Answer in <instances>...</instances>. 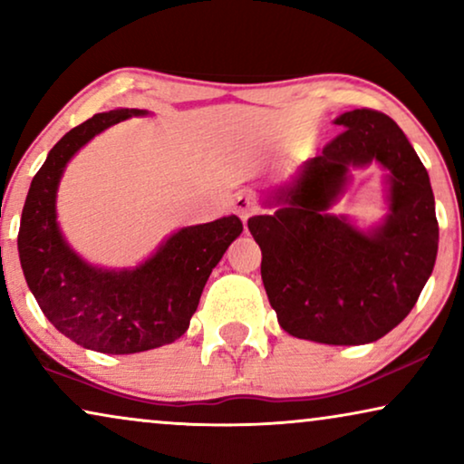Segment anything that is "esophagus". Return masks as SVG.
Instances as JSON below:
<instances>
[{
	"mask_svg": "<svg viewBox=\"0 0 464 464\" xmlns=\"http://www.w3.org/2000/svg\"><path fill=\"white\" fill-rule=\"evenodd\" d=\"M234 211L243 221H246L251 218L253 213L257 211V200L253 194H246V192H240L237 198H234Z\"/></svg>",
	"mask_w": 464,
	"mask_h": 464,
	"instance_id": "1",
	"label": "esophagus"
}]
</instances>
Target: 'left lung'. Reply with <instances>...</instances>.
Listing matches in <instances>:
<instances>
[{
    "instance_id": "obj_1",
    "label": "left lung",
    "mask_w": 464,
    "mask_h": 464,
    "mask_svg": "<svg viewBox=\"0 0 464 464\" xmlns=\"http://www.w3.org/2000/svg\"><path fill=\"white\" fill-rule=\"evenodd\" d=\"M323 154L278 194L275 215L249 219L262 281L285 332L351 346L376 342L418 302L435 266L440 226L429 173L403 130L376 110L342 113ZM390 169L392 215L372 235L325 214L351 166Z\"/></svg>"
}]
</instances>
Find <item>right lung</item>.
Wrapping results in <instances>:
<instances>
[{"mask_svg": "<svg viewBox=\"0 0 464 464\" xmlns=\"http://www.w3.org/2000/svg\"><path fill=\"white\" fill-rule=\"evenodd\" d=\"M139 113L145 111L94 113L69 130L31 181L18 230L23 275L42 313L63 335L97 353H141L186 334L208 275L243 232L237 215L183 227L148 262L122 272L92 268L69 249L54 213L65 164L107 126Z\"/></svg>", "mask_w": 464, "mask_h": 464, "instance_id": "1", "label": "right lung"}]
</instances>
